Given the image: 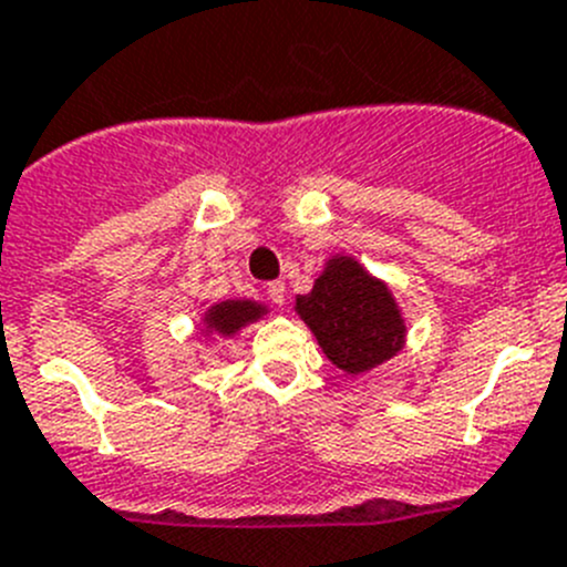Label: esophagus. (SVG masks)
<instances>
[{
	"instance_id": "1",
	"label": "esophagus",
	"mask_w": 567,
	"mask_h": 567,
	"mask_svg": "<svg viewBox=\"0 0 567 567\" xmlns=\"http://www.w3.org/2000/svg\"><path fill=\"white\" fill-rule=\"evenodd\" d=\"M267 295L275 306H284V300H287V287H284V280H272V284H267Z\"/></svg>"
}]
</instances>
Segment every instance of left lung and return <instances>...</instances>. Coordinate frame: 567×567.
<instances>
[{"instance_id": "1", "label": "left lung", "mask_w": 567, "mask_h": 567, "mask_svg": "<svg viewBox=\"0 0 567 567\" xmlns=\"http://www.w3.org/2000/svg\"><path fill=\"white\" fill-rule=\"evenodd\" d=\"M298 315L337 368L362 373L391 360L404 342L393 295L351 258H331L309 295H298Z\"/></svg>"}]
</instances>
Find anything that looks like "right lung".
Masks as SVG:
<instances>
[{
    "label": "right lung",
    "instance_id": "add662e5",
    "mask_svg": "<svg viewBox=\"0 0 567 567\" xmlns=\"http://www.w3.org/2000/svg\"><path fill=\"white\" fill-rule=\"evenodd\" d=\"M264 315V306L252 303V300H225V303H216L205 315L207 329H216L219 334H233L241 326L252 323Z\"/></svg>",
    "mask_w": 567,
    "mask_h": 567
}]
</instances>
